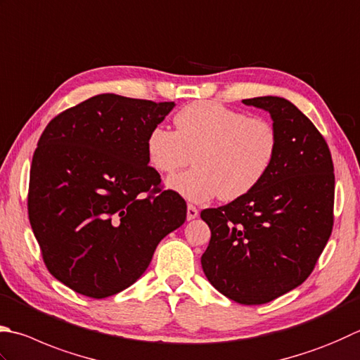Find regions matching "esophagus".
<instances>
[{
    "mask_svg": "<svg viewBox=\"0 0 360 360\" xmlns=\"http://www.w3.org/2000/svg\"><path fill=\"white\" fill-rule=\"evenodd\" d=\"M198 214H199V210L195 208L194 205H191V203H189L188 210H186V218H188V221L195 219V218H198Z\"/></svg>",
    "mask_w": 360,
    "mask_h": 360,
    "instance_id": "esophagus-1",
    "label": "esophagus"
}]
</instances>
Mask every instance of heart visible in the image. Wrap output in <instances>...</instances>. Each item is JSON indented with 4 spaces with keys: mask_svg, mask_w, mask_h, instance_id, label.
<instances>
[{
    "mask_svg": "<svg viewBox=\"0 0 360 360\" xmlns=\"http://www.w3.org/2000/svg\"><path fill=\"white\" fill-rule=\"evenodd\" d=\"M175 131L157 125L148 131L146 150L150 165L171 175L181 167H195L169 180V186L191 202L219 195L224 202L243 198L259 185L273 166L279 136L271 122L244 112L194 101L174 117Z\"/></svg>",
    "mask_w": 360,
    "mask_h": 360,
    "instance_id": "1",
    "label": "heart"
}]
</instances>
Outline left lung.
Returning a JSON list of instances; mask_svg holds the SVG:
<instances>
[{
  "label": "left lung",
  "instance_id": "1",
  "mask_svg": "<svg viewBox=\"0 0 360 360\" xmlns=\"http://www.w3.org/2000/svg\"><path fill=\"white\" fill-rule=\"evenodd\" d=\"M279 136L273 166L252 191L202 210L212 230L202 255L210 283L229 300L259 306L307 279L334 226L335 177L323 134L291 101L255 97Z\"/></svg>",
  "mask_w": 360,
  "mask_h": 360
}]
</instances>
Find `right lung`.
I'll return each instance as SVG.
<instances>
[{
	"instance_id": "obj_1",
	"label": "right lung",
	"mask_w": 360,
	"mask_h": 360,
	"mask_svg": "<svg viewBox=\"0 0 360 360\" xmlns=\"http://www.w3.org/2000/svg\"><path fill=\"white\" fill-rule=\"evenodd\" d=\"M174 106L100 94L45 127L32 155L30 222L45 266L77 293L101 300L128 288L185 222V199L162 189L146 150Z\"/></svg>"
}]
</instances>
